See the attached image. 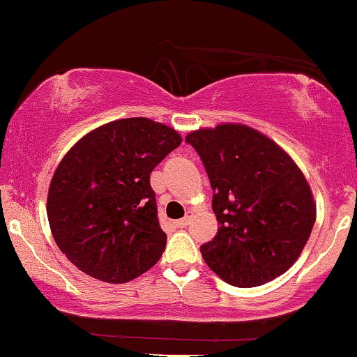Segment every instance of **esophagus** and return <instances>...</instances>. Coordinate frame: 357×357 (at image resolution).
<instances>
[{
  "instance_id": "34e87169",
  "label": "esophagus",
  "mask_w": 357,
  "mask_h": 357,
  "mask_svg": "<svg viewBox=\"0 0 357 357\" xmlns=\"http://www.w3.org/2000/svg\"><path fill=\"white\" fill-rule=\"evenodd\" d=\"M191 218H192V215L190 213V215H186V216H184V218H181V220L176 221V227H178V228H184V227H188V225H190Z\"/></svg>"
}]
</instances>
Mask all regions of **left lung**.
Here are the masks:
<instances>
[{"mask_svg": "<svg viewBox=\"0 0 357 357\" xmlns=\"http://www.w3.org/2000/svg\"><path fill=\"white\" fill-rule=\"evenodd\" d=\"M220 228L202 245L206 265L235 287H258L296 264L315 223L305 176L277 142L245 124L192 130Z\"/></svg>", "mask_w": 357, "mask_h": 357, "instance_id": "left-lung-1", "label": "left lung"}]
</instances>
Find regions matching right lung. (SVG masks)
<instances>
[{
  "instance_id": "add662e5",
  "label": "right lung",
  "mask_w": 357,
  "mask_h": 357,
  "mask_svg": "<svg viewBox=\"0 0 357 357\" xmlns=\"http://www.w3.org/2000/svg\"><path fill=\"white\" fill-rule=\"evenodd\" d=\"M173 127L146 117L90 130L53 173L47 215L56 245L87 275L124 284L158 264L166 233L149 176L181 144Z\"/></svg>"
}]
</instances>
